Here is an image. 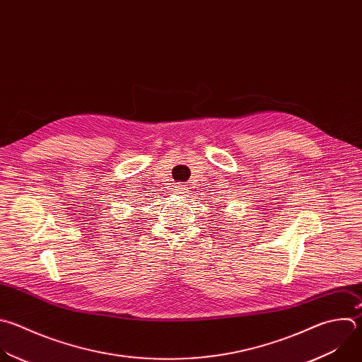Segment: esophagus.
Instances as JSON below:
<instances>
[{"mask_svg": "<svg viewBox=\"0 0 362 362\" xmlns=\"http://www.w3.org/2000/svg\"><path fill=\"white\" fill-rule=\"evenodd\" d=\"M176 190L179 192V193H186V190H187V187L185 186V185H179V186H176Z\"/></svg>", "mask_w": 362, "mask_h": 362, "instance_id": "1", "label": "esophagus"}]
</instances>
